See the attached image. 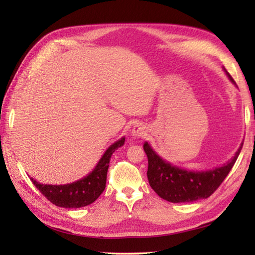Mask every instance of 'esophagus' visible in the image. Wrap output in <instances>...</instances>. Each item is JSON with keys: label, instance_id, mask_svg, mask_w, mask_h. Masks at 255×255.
Returning a JSON list of instances; mask_svg holds the SVG:
<instances>
[{"label": "esophagus", "instance_id": "obj_1", "mask_svg": "<svg viewBox=\"0 0 255 255\" xmlns=\"http://www.w3.org/2000/svg\"><path fill=\"white\" fill-rule=\"evenodd\" d=\"M131 135L133 138H141L146 135V128L143 125H135L131 130Z\"/></svg>", "mask_w": 255, "mask_h": 255}]
</instances>
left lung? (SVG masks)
I'll return each instance as SVG.
<instances>
[{"label": "left lung", "mask_w": 255, "mask_h": 255, "mask_svg": "<svg viewBox=\"0 0 255 255\" xmlns=\"http://www.w3.org/2000/svg\"><path fill=\"white\" fill-rule=\"evenodd\" d=\"M225 72L233 83H235L230 73ZM242 147L243 143L241 144L235 156L223 166L204 172H192L163 161L146 141L144 150L148 158L147 179L149 185L159 197L170 202H191L206 199L213 195L225 180L234 166Z\"/></svg>", "instance_id": "8db88e82"}]
</instances>
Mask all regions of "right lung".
<instances>
[{"instance_id":"obj_1","label":"right lung","mask_w":255,"mask_h":255,"mask_svg":"<svg viewBox=\"0 0 255 255\" xmlns=\"http://www.w3.org/2000/svg\"><path fill=\"white\" fill-rule=\"evenodd\" d=\"M125 144V137L112 144L103 154L91 173L76 182L63 185L41 184L31 178L32 183L51 204L64 208H80L91 205L103 192L107 182V172L111 155Z\"/></svg>"}]
</instances>
